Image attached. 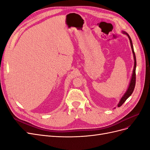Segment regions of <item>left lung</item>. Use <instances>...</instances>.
Here are the masks:
<instances>
[{
  "label": "left lung",
  "mask_w": 150,
  "mask_h": 150,
  "mask_svg": "<svg viewBox=\"0 0 150 150\" xmlns=\"http://www.w3.org/2000/svg\"><path fill=\"white\" fill-rule=\"evenodd\" d=\"M122 33L126 34L127 36H128L129 41H130V44H131V49H132V52H133V58H134V67H133V74L132 76H131V80L130 82L129 83V86L128 87V89H127L126 91L125 92V93L123 94L121 98V99L120 100V102L117 104V107H120L122 104H123L125 101L128 99L131 94H132L134 87H135V84H136V67H137V60H136V56H135V53L134 51V49H133V43H132V40H131V39L130 38V36L129 35V34L126 33L125 31H122Z\"/></svg>",
  "instance_id": "1"
}]
</instances>
